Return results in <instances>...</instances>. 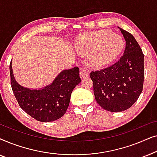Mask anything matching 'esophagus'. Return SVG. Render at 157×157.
I'll return each mask as SVG.
<instances>
[{
  "label": "esophagus",
  "instance_id": "34e87169",
  "mask_svg": "<svg viewBox=\"0 0 157 157\" xmlns=\"http://www.w3.org/2000/svg\"><path fill=\"white\" fill-rule=\"evenodd\" d=\"M80 76L81 78H86V77H88L89 76V70L87 67H83L81 68L80 71Z\"/></svg>",
  "mask_w": 157,
  "mask_h": 157
}]
</instances>
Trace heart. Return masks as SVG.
Segmentation results:
<instances>
[{
	"label": "heart",
	"mask_w": 157,
	"mask_h": 157,
	"mask_svg": "<svg viewBox=\"0 0 157 157\" xmlns=\"http://www.w3.org/2000/svg\"><path fill=\"white\" fill-rule=\"evenodd\" d=\"M124 46L121 36L105 30L84 36L77 42L76 48L81 54L92 55V63L103 67L117 59Z\"/></svg>",
	"instance_id": "obj_1"
}]
</instances>
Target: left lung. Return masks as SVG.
Returning a JSON list of instances; mask_svg holds the SVG:
<instances>
[{"label":"left lung","instance_id":"8db88e82","mask_svg":"<svg viewBox=\"0 0 157 157\" xmlns=\"http://www.w3.org/2000/svg\"><path fill=\"white\" fill-rule=\"evenodd\" d=\"M126 40L124 55L117 63L90 74L96 102L105 110L120 112L130 108L143 89L144 54L134 36L120 29Z\"/></svg>","mask_w":157,"mask_h":157}]
</instances>
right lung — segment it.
Here are the masks:
<instances>
[{"label": "right lung", "mask_w": 157, "mask_h": 157, "mask_svg": "<svg viewBox=\"0 0 157 157\" xmlns=\"http://www.w3.org/2000/svg\"><path fill=\"white\" fill-rule=\"evenodd\" d=\"M10 84L19 106L25 113L37 121H53L65 114L69 106L71 94L81 82L79 68L63 70L51 84L44 89H30L18 84L10 63Z\"/></svg>", "instance_id": "1"}]
</instances>
